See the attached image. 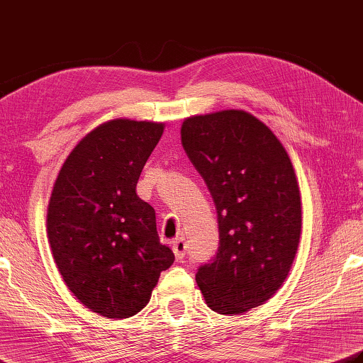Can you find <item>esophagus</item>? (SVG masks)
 <instances>
[{
  "mask_svg": "<svg viewBox=\"0 0 363 363\" xmlns=\"http://www.w3.org/2000/svg\"><path fill=\"white\" fill-rule=\"evenodd\" d=\"M187 250V245H186V240L182 238H177L173 240V252H174V257L177 259H182L184 255H186Z\"/></svg>",
  "mask_w": 363,
  "mask_h": 363,
  "instance_id": "1",
  "label": "esophagus"
}]
</instances>
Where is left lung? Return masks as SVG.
I'll list each match as a JSON object with an SVG mask.
<instances>
[{
	"instance_id": "1",
	"label": "left lung",
	"mask_w": 363,
	"mask_h": 363,
	"mask_svg": "<svg viewBox=\"0 0 363 363\" xmlns=\"http://www.w3.org/2000/svg\"><path fill=\"white\" fill-rule=\"evenodd\" d=\"M181 143L216 203L218 250L196 272L220 315L259 307L286 280L302 228L301 191L286 149L244 110L186 118Z\"/></svg>"
}]
</instances>
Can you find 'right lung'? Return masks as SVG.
<instances>
[{
	"label": "right lung",
	"instance_id": "obj_1",
	"mask_svg": "<svg viewBox=\"0 0 363 363\" xmlns=\"http://www.w3.org/2000/svg\"><path fill=\"white\" fill-rule=\"evenodd\" d=\"M163 123L111 119L78 141L62 163L47 209V236L67 288L110 319L143 310L174 255L162 245L155 211L137 182Z\"/></svg>",
	"mask_w": 363,
	"mask_h": 363
}]
</instances>
